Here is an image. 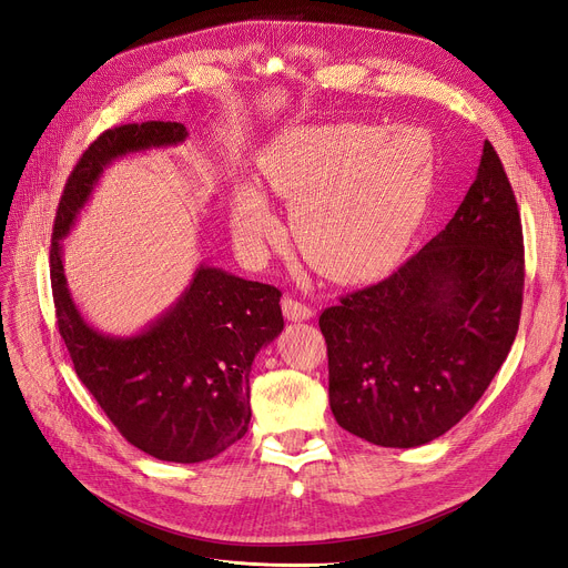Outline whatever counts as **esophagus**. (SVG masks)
<instances>
[{"label": "esophagus", "instance_id": "esophagus-1", "mask_svg": "<svg viewBox=\"0 0 568 568\" xmlns=\"http://www.w3.org/2000/svg\"><path fill=\"white\" fill-rule=\"evenodd\" d=\"M283 315L290 322H304V320H311L315 313H313L311 306L292 300V296H285V300H283Z\"/></svg>", "mask_w": 568, "mask_h": 568}]
</instances>
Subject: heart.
Listing matches in <instances>:
<instances>
[{"label":"heart","mask_w":568,"mask_h":568,"mask_svg":"<svg viewBox=\"0 0 568 568\" xmlns=\"http://www.w3.org/2000/svg\"><path fill=\"white\" fill-rule=\"evenodd\" d=\"M435 159L430 138L414 129L334 124L285 131L266 149L262 170L268 186L294 202L292 227L308 260L332 276L362 278L409 242L430 200ZM232 225L248 251L278 230L253 184L236 189Z\"/></svg>","instance_id":"1"}]
</instances>
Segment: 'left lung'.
I'll list each match as a JSON object with an SVG mask.
<instances>
[{
  "label": "left lung",
  "instance_id": "8db88e82",
  "mask_svg": "<svg viewBox=\"0 0 568 568\" xmlns=\"http://www.w3.org/2000/svg\"><path fill=\"white\" fill-rule=\"evenodd\" d=\"M525 246L509 176L486 140L454 219L396 272L320 315L341 428L409 449L479 403L520 322Z\"/></svg>",
  "mask_w": 568,
  "mask_h": 568
}]
</instances>
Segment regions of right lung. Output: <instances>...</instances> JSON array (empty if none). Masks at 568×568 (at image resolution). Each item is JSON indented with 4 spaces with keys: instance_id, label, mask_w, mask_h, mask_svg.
Segmentation results:
<instances>
[{
    "instance_id": "obj_1",
    "label": "right lung",
    "mask_w": 568,
    "mask_h": 568,
    "mask_svg": "<svg viewBox=\"0 0 568 568\" xmlns=\"http://www.w3.org/2000/svg\"><path fill=\"white\" fill-rule=\"evenodd\" d=\"M176 122L103 131L75 163L57 206L50 283L57 326L73 368L114 428L140 452L168 463H202L242 439L251 422V366L283 332L281 290L200 264L191 285L144 332L114 338L75 308L62 264V239L105 165L186 140Z\"/></svg>"
}]
</instances>
